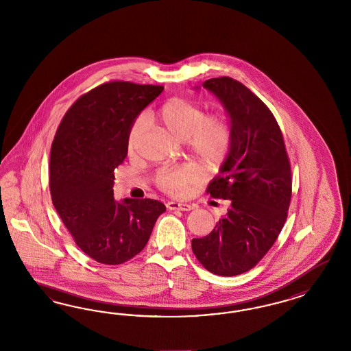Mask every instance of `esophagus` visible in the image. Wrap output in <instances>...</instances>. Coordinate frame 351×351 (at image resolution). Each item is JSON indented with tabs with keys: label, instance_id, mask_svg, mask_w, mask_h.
Listing matches in <instances>:
<instances>
[{
	"label": "esophagus",
	"instance_id": "obj_1",
	"mask_svg": "<svg viewBox=\"0 0 351 351\" xmlns=\"http://www.w3.org/2000/svg\"><path fill=\"white\" fill-rule=\"evenodd\" d=\"M166 206L169 210H178V211H191L194 208V206H191L189 203L173 202V201L167 202Z\"/></svg>",
	"mask_w": 351,
	"mask_h": 351
}]
</instances>
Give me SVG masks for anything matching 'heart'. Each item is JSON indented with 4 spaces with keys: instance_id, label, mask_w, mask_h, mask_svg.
Instances as JSON below:
<instances>
[{
    "instance_id": "obj_1",
    "label": "heart",
    "mask_w": 351,
    "mask_h": 351,
    "mask_svg": "<svg viewBox=\"0 0 351 351\" xmlns=\"http://www.w3.org/2000/svg\"><path fill=\"white\" fill-rule=\"evenodd\" d=\"M153 121L185 141L191 154L207 170L217 169L228 156L232 145V128L223 114H207L202 106L189 100L173 97L153 113ZM144 131V119L138 118L130 128L128 148L132 150ZM199 170L194 165L166 166L157 172V184L163 191L180 194L197 180Z\"/></svg>"
}]
</instances>
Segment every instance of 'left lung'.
I'll return each instance as SVG.
<instances>
[{"mask_svg": "<svg viewBox=\"0 0 351 351\" xmlns=\"http://www.w3.org/2000/svg\"><path fill=\"white\" fill-rule=\"evenodd\" d=\"M202 87L220 100L232 128V145L207 193L230 206L211 233L191 241V250L213 274L238 276L265 256L286 223L291 166L276 118L251 90L230 77Z\"/></svg>", "mask_w": 351, "mask_h": 351, "instance_id": "1", "label": "left lung"}]
</instances>
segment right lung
Listing matches in <instances>:
<instances>
[{"instance_id":"right-lung-1","label":"right lung","mask_w":351,"mask_h":351,"mask_svg":"<svg viewBox=\"0 0 351 351\" xmlns=\"http://www.w3.org/2000/svg\"><path fill=\"white\" fill-rule=\"evenodd\" d=\"M162 86L109 82L68 109L53 138L50 191L77 245L97 263H126L148 243L166 206L113 195L114 170L128 156L130 128Z\"/></svg>"}]
</instances>
